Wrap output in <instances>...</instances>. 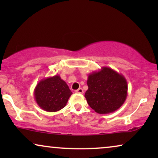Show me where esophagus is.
<instances>
[{
	"label": "esophagus",
	"instance_id": "obj_1",
	"mask_svg": "<svg viewBox=\"0 0 158 158\" xmlns=\"http://www.w3.org/2000/svg\"><path fill=\"white\" fill-rule=\"evenodd\" d=\"M75 93H77V94H83V88H78V89L75 90Z\"/></svg>",
	"mask_w": 158,
	"mask_h": 158
}]
</instances>
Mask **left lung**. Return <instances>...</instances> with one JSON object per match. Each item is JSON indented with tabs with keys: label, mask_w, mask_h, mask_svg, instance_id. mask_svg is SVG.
Masks as SVG:
<instances>
[{
	"label": "left lung",
	"mask_w": 158,
	"mask_h": 158,
	"mask_svg": "<svg viewBox=\"0 0 158 158\" xmlns=\"http://www.w3.org/2000/svg\"><path fill=\"white\" fill-rule=\"evenodd\" d=\"M88 89L85 98L90 108L98 114L114 112L124 104L127 96V80L113 69L103 67L88 77Z\"/></svg>",
	"instance_id": "8db88e82"
}]
</instances>
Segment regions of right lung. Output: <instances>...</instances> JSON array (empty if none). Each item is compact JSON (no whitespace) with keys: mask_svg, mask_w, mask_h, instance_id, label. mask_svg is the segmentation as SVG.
<instances>
[{"mask_svg":"<svg viewBox=\"0 0 158 158\" xmlns=\"http://www.w3.org/2000/svg\"><path fill=\"white\" fill-rule=\"evenodd\" d=\"M34 98L41 109L55 112L65 106L72 92L60 75L42 79L36 84Z\"/></svg>","mask_w":158,"mask_h":158,"instance_id":"1","label":"right lung"}]
</instances>
